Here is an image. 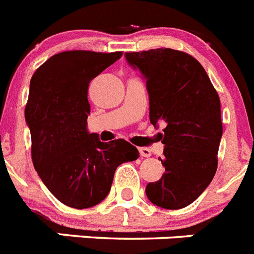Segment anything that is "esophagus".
Returning a JSON list of instances; mask_svg holds the SVG:
<instances>
[{"label":"esophagus","instance_id":"1","mask_svg":"<svg viewBox=\"0 0 254 254\" xmlns=\"http://www.w3.org/2000/svg\"><path fill=\"white\" fill-rule=\"evenodd\" d=\"M138 151H140V155L142 158H150L151 156V151L147 147H138Z\"/></svg>","mask_w":254,"mask_h":254}]
</instances>
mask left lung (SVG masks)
Listing matches in <instances>:
<instances>
[{"mask_svg":"<svg viewBox=\"0 0 254 254\" xmlns=\"http://www.w3.org/2000/svg\"><path fill=\"white\" fill-rule=\"evenodd\" d=\"M126 60L146 77L150 122L165 125L160 133L165 172L146 186L147 198L159 207L183 208L202 193L216 173L223 134L217 91L205 68L186 52H128Z\"/></svg>","mask_w":254,"mask_h":254,"instance_id":"left-lung-1","label":"left lung"}]
</instances>
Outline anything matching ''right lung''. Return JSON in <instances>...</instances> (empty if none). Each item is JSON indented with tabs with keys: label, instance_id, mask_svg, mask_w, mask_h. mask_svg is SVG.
Returning <instances> with one entry per match:
<instances>
[{
	"label": "right lung",
	"instance_id": "obj_1",
	"mask_svg": "<svg viewBox=\"0 0 254 254\" xmlns=\"http://www.w3.org/2000/svg\"><path fill=\"white\" fill-rule=\"evenodd\" d=\"M122 57V52L66 51L52 56L30 80L25 120L31 159L51 193L75 208H89L108 196L117 167L140 156L118 138L102 142L86 131L89 84Z\"/></svg>",
	"mask_w": 254,
	"mask_h": 254
}]
</instances>
